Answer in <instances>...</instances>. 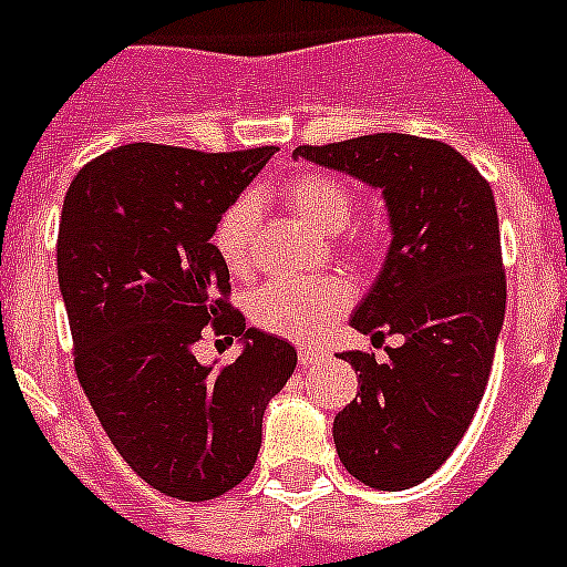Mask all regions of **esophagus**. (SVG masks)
Masks as SVG:
<instances>
[{"mask_svg": "<svg viewBox=\"0 0 567 567\" xmlns=\"http://www.w3.org/2000/svg\"><path fill=\"white\" fill-rule=\"evenodd\" d=\"M324 361V352L319 349H299V363L301 367H313V363Z\"/></svg>", "mask_w": 567, "mask_h": 567, "instance_id": "obj_1", "label": "esophagus"}]
</instances>
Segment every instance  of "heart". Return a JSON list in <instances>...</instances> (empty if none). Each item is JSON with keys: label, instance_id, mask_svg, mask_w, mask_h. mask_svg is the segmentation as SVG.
Masks as SVG:
<instances>
[{"label": "heart", "instance_id": "1", "mask_svg": "<svg viewBox=\"0 0 567 567\" xmlns=\"http://www.w3.org/2000/svg\"><path fill=\"white\" fill-rule=\"evenodd\" d=\"M279 198L288 209L327 235H338L352 224L355 215V189L332 173H301L279 187ZM257 200L240 198L220 215L212 231V246L226 271L246 277L251 271V237L257 229ZM374 240L367 235H352L347 251L352 257H369ZM349 290L341 279H274L262 285L248 299V316L257 327L290 341L308 343L319 338L338 316L347 310Z\"/></svg>", "mask_w": 567, "mask_h": 567}]
</instances>
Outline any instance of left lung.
<instances>
[{"mask_svg":"<svg viewBox=\"0 0 567 567\" xmlns=\"http://www.w3.org/2000/svg\"><path fill=\"white\" fill-rule=\"evenodd\" d=\"M293 158L380 189L391 243L372 290L349 319L389 347V361L343 352L358 395L332 422L349 475L396 492L431 478L456 451L489 380L506 313L495 198L473 164L436 140L369 134L301 145Z\"/></svg>","mask_w":567,"mask_h":567,"instance_id":"obj_1","label":"left lung"}]
</instances>
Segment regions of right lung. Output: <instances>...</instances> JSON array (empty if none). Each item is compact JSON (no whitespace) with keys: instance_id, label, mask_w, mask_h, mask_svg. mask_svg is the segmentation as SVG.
<instances>
[{"instance_id":"right-lung-1","label":"right lung","mask_w":567,"mask_h":567,"mask_svg":"<svg viewBox=\"0 0 567 567\" xmlns=\"http://www.w3.org/2000/svg\"><path fill=\"white\" fill-rule=\"evenodd\" d=\"M274 153L136 142L89 162L63 198L58 285L78 380L116 453L171 498L212 501L251 473L266 405L296 369L288 341L226 301L212 246ZM209 323L244 343L229 368L194 358Z\"/></svg>"}]
</instances>
